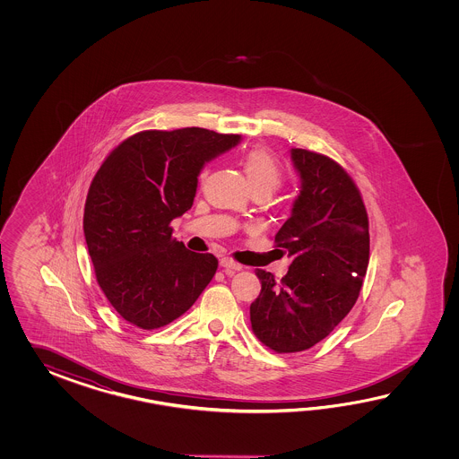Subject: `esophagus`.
I'll use <instances>...</instances> for the list:
<instances>
[{
    "label": "esophagus",
    "instance_id": "esophagus-1",
    "mask_svg": "<svg viewBox=\"0 0 459 459\" xmlns=\"http://www.w3.org/2000/svg\"><path fill=\"white\" fill-rule=\"evenodd\" d=\"M220 265H221L228 273H238V271H241V269H243V265L233 261L231 257H223V259L220 261Z\"/></svg>",
    "mask_w": 459,
    "mask_h": 459
}]
</instances>
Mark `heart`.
Instances as JSON below:
<instances>
[{"label":"heart","mask_w":459,"mask_h":459,"mask_svg":"<svg viewBox=\"0 0 459 459\" xmlns=\"http://www.w3.org/2000/svg\"><path fill=\"white\" fill-rule=\"evenodd\" d=\"M244 170L253 188L273 190L282 180V167L279 160L263 147L249 151L244 157ZM205 176V170H204Z\"/></svg>","instance_id":"1"}]
</instances>
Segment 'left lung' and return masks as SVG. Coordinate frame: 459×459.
Here are the masks:
<instances>
[{"instance_id":"1","label":"left lung","mask_w":459,"mask_h":459,"mask_svg":"<svg viewBox=\"0 0 459 459\" xmlns=\"http://www.w3.org/2000/svg\"><path fill=\"white\" fill-rule=\"evenodd\" d=\"M290 154L302 190L275 247L293 261L279 282L255 271L261 293L249 310L254 334L275 352L305 351L326 338L354 307L369 264V220L350 174L318 152Z\"/></svg>"}]
</instances>
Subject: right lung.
<instances>
[{
	"mask_svg": "<svg viewBox=\"0 0 459 459\" xmlns=\"http://www.w3.org/2000/svg\"><path fill=\"white\" fill-rule=\"evenodd\" d=\"M241 141L204 127L141 131L115 147L88 188L83 233L100 289L141 330L174 322L213 279V254L188 251L170 221L194 205L205 162Z\"/></svg>",
	"mask_w": 459,
	"mask_h": 459,
	"instance_id": "1",
	"label": "right lung"
}]
</instances>
